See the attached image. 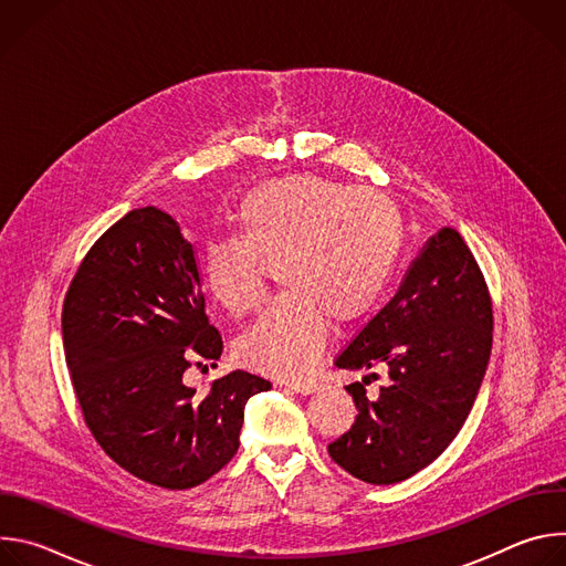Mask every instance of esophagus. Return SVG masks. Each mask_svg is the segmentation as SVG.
<instances>
[{
  "label": "esophagus",
  "instance_id": "1",
  "mask_svg": "<svg viewBox=\"0 0 566 566\" xmlns=\"http://www.w3.org/2000/svg\"><path fill=\"white\" fill-rule=\"evenodd\" d=\"M293 391H297V394H313L315 389H317V382L315 380H291V382H286Z\"/></svg>",
  "mask_w": 566,
  "mask_h": 566
}]
</instances>
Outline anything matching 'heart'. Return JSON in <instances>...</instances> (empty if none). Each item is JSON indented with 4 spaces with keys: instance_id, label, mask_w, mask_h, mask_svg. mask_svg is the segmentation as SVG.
<instances>
[{
    "instance_id": "heart-1",
    "label": "heart",
    "mask_w": 566,
    "mask_h": 566,
    "mask_svg": "<svg viewBox=\"0 0 566 566\" xmlns=\"http://www.w3.org/2000/svg\"><path fill=\"white\" fill-rule=\"evenodd\" d=\"M234 232L203 247L201 275L226 311L244 315L264 297V264L277 260L284 291L237 343L241 365L273 376L306 374L332 317L345 325L369 315L406 244V223L389 197L317 175L253 188L234 210Z\"/></svg>"
}]
</instances>
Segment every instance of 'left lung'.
Returning a JSON list of instances; mask_svg holds the SVG:
<instances>
[{"instance_id":"1","label":"left lung","mask_w":566,"mask_h":566,"mask_svg":"<svg viewBox=\"0 0 566 566\" xmlns=\"http://www.w3.org/2000/svg\"><path fill=\"white\" fill-rule=\"evenodd\" d=\"M493 349V302L483 273L454 228H441L412 262L396 295L336 356L369 371L347 385L354 426L329 457L360 481L389 486L430 465L459 434ZM390 382L376 399L373 369Z\"/></svg>"}]
</instances>
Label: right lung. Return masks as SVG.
<instances>
[{
    "label": "right lung",
    "mask_w": 566,
    "mask_h": 566,
    "mask_svg": "<svg viewBox=\"0 0 566 566\" xmlns=\"http://www.w3.org/2000/svg\"><path fill=\"white\" fill-rule=\"evenodd\" d=\"M62 340L98 446L168 491L219 472L239 448L249 398L271 389L241 369L206 394L186 385L192 360H219L223 340L206 315L192 244L154 206L129 210L77 266L62 304Z\"/></svg>",
    "instance_id": "right-lung-1"
}]
</instances>
